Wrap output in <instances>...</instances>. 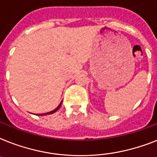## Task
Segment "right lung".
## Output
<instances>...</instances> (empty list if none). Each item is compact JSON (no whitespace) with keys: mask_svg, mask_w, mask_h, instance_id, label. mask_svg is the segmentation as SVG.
I'll return each mask as SVG.
<instances>
[{"mask_svg":"<svg viewBox=\"0 0 157 157\" xmlns=\"http://www.w3.org/2000/svg\"><path fill=\"white\" fill-rule=\"evenodd\" d=\"M61 104H62V101L60 102V104L57 106L56 109H54V110H52V111H50V112H48V113H45V114H38V115H47V114H53V113H55V112H56L57 110H58L59 109V107L61 106Z\"/></svg>","mask_w":157,"mask_h":157,"instance_id":"1","label":"right lung"}]
</instances>
